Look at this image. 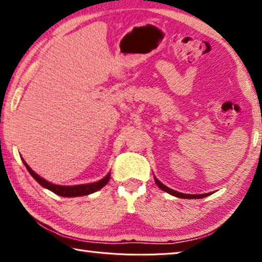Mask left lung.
<instances>
[{
    "instance_id": "8db88e82",
    "label": "left lung",
    "mask_w": 262,
    "mask_h": 262,
    "mask_svg": "<svg viewBox=\"0 0 262 262\" xmlns=\"http://www.w3.org/2000/svg\"><path fill=\"white\" fill-rule=\"evenodd\" d=\"M155 181H156V184H157V186L161 189H163V190H165V192H167L168 194H171V195H173V196H177V198H183V199H201V198H205V196H208V195H209L210 193H207V194H199V195H192V194H184V193H179V192H176V190H173V189H171V188H168V187H166L165 185L164 184H162L161 181H159L158 179H156L155 178Z\"/></svg>"
}]
</instances>
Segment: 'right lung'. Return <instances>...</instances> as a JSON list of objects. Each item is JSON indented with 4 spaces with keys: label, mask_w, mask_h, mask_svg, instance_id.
Returning a JSON list of instances; mask_svg holds the SVG:
<instances>
[{
    "label": "right lung",
    "mask_w": 262,
    "mask_h": 262,
    "mask_svg": "<svg viewBox=\"0 0 262 262\" xmlns=\"http://www.w3.org/2000/svg\"><path fill=\"white\" fill-rule=\"evenodd\" d=\"M24 162V161H23ZM25 164L26 168H28V171L30 172V174L33 177V178L38 181L39 184H40L42 187H45L47 189L52 190L53 193H55L57 195H60V196H82V195H88V194H91L94 192H97V190L100 189L101 187H104V186L108 183L110 180V174H107L99 181H97V183L94 184H86V185H76V186H60V185H54V184H51L48 183L47 180L42 179L41 177H39L37 173H35L34 171H32V168H31L28 164Z\"/></svg>",
    "instance_id": "right-lung-1"
}]
</instances>
